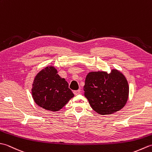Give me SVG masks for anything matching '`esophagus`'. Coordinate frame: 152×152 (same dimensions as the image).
<instances>
[{
  "mask_svg": "<svg viewBox=\"0 0 152 152\" xmlns=\"http://www.w3.org/2000/svg\"><path fill=\"white\" fill-rule=\"evenodd\" d=\"M74 95H78L79 93H80V89L76 90V91H74Z\"/></svg>",
  "mask_w": 152,
  "mask_h": 152,
  "instance_id": "1",
  "label": "esophagus"
}]
</instances>
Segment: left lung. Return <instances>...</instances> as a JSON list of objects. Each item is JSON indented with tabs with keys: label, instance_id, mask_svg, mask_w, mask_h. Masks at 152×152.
Here are the masks:
<instances>
[{
	"label": "left lung",
	"instance_id": "8db88e82",
	"mask_svg": "<svg viewBox=\"0 0 152 152\" xmlns=\"http://www.w3.org/2000/svg\"><path fill=\"white\" fill-rule=\"evenodd\" d=\"M83 91L93 110L99 114L108 115L124 107L129 98V87L124 74L113 69L110 73L89 72Z\"/></svg>",
	"mask_w": 152,
	"mask_h": 152
}]
</instances>
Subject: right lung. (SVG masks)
I'll return each instance as SVG.
<instances>
[{"mask_svg": "<svg viewBox=\"0 0 152 152\" xmlns=\"http://www.w3.org/2000/svg\"><path fill=\"white\" fill-rule=\"evenodd\" d=\"M57 73L53 66L45 67L35 76L31 89L35 103L52 112L60 110L74 96L65 79Z\"/></svg>", "mask_w": 152, "mask_h": 152, "instance_id": "right-lung-1", "label": "right lung"}]
</instances>
